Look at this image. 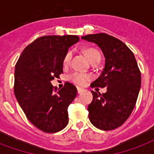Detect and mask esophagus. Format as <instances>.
Listing matches in <instances>:
<instances>
[{
    "mask_svg": "<svg viewBox=\"0 0 154 154\" xmlns=\"http://www.w3.org/2000/svg\"><path fill=\"white\" fill-rule=\"evenodd\" d=\"M77 94H82V92L85 90L84 89H82V88H80V87H77Z\"/></svg>",
    "mask_w": 154,
    "mask_h": 154,
    "instance_id": "1",
    "label": "esophagus"
}]
</instances>
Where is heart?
I'll return each mask as SVG.
<instances>
[{
    "label": "heart",
    "instance_id": "b5f03b06",
    "mask_svg": "<svg viewBox=\"0 0 154 154\" xmlns=\"http://www.w3.org/2000/svg\"><path fill=\"white\" fill-rule=\"evenodd\" d=\"M84 53L86 55V57H88V59H89V60L90 61L91 64L93 62H94V61H97V60L100 61V60H101L100 53L97 49H94V48H87V49H85ZM72 53L71 51H68L67 53H65L62 60L63 65L64 66H68V65H69L70 60H71V58H72ZM69 79L72 83H74V84L78 85H84L86 84V82L88 81H89L90 76L81 72H74L69 75Z\"/></svg>",
    "mask_w": 154,
    "mask_h": 154
}]
</instances>
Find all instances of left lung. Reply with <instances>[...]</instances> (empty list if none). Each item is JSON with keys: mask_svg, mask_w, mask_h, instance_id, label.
<instances>
[{"mask_svg": "<svg viewBox=\"0 0 154 154\" xmlns=\"http://www.w3.org/2000/svg\"><path fill=\"white\" fill-rule=\"evenodd\" d=\"M82 38L97 45L105 58L101 74L90 86L106 87L107 92L91 91L93 101L88 106L90 122L101 130L117 129L133 112L141 88V72L134 54L122 41L106 33Z\"/></svg>", "mask_w": 154, "mask_h": 154, "instance_id": "1", "label": "left lung"}]
</instances>
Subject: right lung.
I'll use <instances>...</instances> for the list:
<instances>
[{
    "label": "right lung",
    "mask_w": 154,
    "mask_h": 154,
    "mask_svg": "<svg viewBox=\"0 0 154 154\" xmlns=\"http://www.w3.org/2000/svg\"><path fill=\"white\" fill-rule=\"evenodd\" d=\"M75 35L44 36L29 45L15 66L14 94L25 116L37 129L57 133L69 123L68 107L77 96V88L65 82L62 89L51 84L63 72V57Z\"/></svg>",
    "instance_id": "right-lung-1"
}]
</instances>
